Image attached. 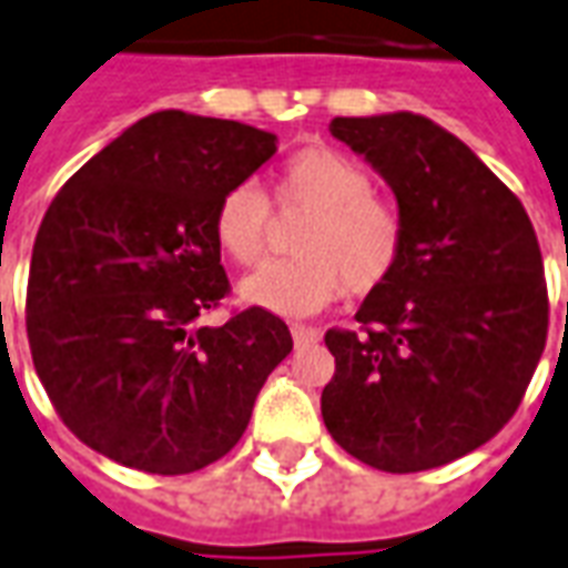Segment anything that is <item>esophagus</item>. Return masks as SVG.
Returning a JSON list of instances; mask_svg holds the SVG:
<instances>
[{
  "label": "esophagus",
  "instance_id": "obj_1",
  "mask_svg": "<svg viewBox=\"0 0 568 568\" xmlns=\"http://www.w3.org/2000/svg\"><path fill=\"white\" fill-rule=\"evenodd\" d=\"M292 339H295V346H313L322 339V331L310 325H292Z\"/></svg>",
  "mask_w": 568,
  "mask_h": 568
}]
</instances>
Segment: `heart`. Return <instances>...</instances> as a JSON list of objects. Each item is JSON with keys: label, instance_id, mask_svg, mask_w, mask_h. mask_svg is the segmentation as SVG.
Returning a JSON list of instances; mask_svg holds the SVG:
<instances>
[{"label": "heart", "instance_id": "obj_1", "mask_svg": "<svg viewBox=\"0 0 568 568\" xmlns=\"http://www.w3.org/2000/svg\"><path fill=\"white\" fill-rule=\"evenodd\" d=\"M276 199L310 210L297 234L301 258L273 264L241 283L243 304L276 316H313L343 292L369 295L390 280L403 258V216L373 195L364 168L331 146H304L285 159ZM213 237L231 262L252 267L271 237V204L255 183L229 189L213 213Z\"/></svg>", "mask_w": 568, "mask_h": 568}]
</instances>
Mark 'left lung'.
Wrapping results in <instances>:
<instances>
[{
    "instance_id": "1",
    "label": "left lung",
    "mask_w": 568,
    "mask_h": 568,
    "mask_svg": "<svg viewBox=\"0 0 568 568\" xmlns=\"http://www.w3.org/2000/svg\"><path fill=\"white\" fill-rule=\"evenodd\" d=\"M331 134L394 192L403 258L327 331V434L361 464L422 473L476 452L515 415L548 337L536 231L503 180L422 113L337 116Z\"/></svg>"
}]
</instances>
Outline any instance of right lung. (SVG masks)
<instances>
[{
	"label": "right lung",
	"mask_w": 568,
	"mask_h": 568,
	"mask_svg": "<svg viewBox=\"0 0 568 568\" xmlns=\"http://www.w3.org/2000/svg\"><path fill=\"white\" fill-rule=\"evenodd\" d=\"M276 134L155 111L95 153L41 220L27 292L32 364L71 434L153 476L229 455L258 390L292 352L280 316L229 295L213 213L271 162Z\"/></svg>",
	"instance_id": "add662e5"
}]
</instances>
